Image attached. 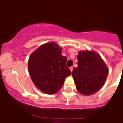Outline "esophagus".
I'll list each match as a JSON object with an SVG mask.
<instances>
[{
    "instance_id": "34e87169",
    "label": "esophagus",
    "mask_w": 123,
    "mask_h": 123,
    "mask_svg": "<svg viewBox=\"0 0 123 123\" xmlns=\"http://www.w3.org/2000/svg\"><path fill=\"white\" fill-rule=\"evenodd\" d=\"M73 68H73V66H71V68H70V70H71V72H73Z\"/></svg>"
}]
</instances>
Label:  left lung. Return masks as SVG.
I'll return each instance as SVG.
<instances>
[{
  "mask_svg": "<svg viewBox=\"0 0 123 123\" xmlns=\"http://www.w3.org/2000/svg\"><path fill=\"white\" fill-rule=\"evenodd\" d=\"M77 67L72 73L79 92L89 96L98 91L105 84L108 69L101 56L93 51H80Z\"/></svg>",
  "mask_w": 123,
  "mask_h": 123,
  "instance_id": "1",
  "label": "left lung"
}]
</instances>
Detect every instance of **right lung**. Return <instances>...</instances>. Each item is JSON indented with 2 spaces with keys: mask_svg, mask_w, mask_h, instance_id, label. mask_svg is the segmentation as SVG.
Here are the masks:
<instances>
[{
  "mask_svg": "<svg viewBox=\"0 0 123 123\" xmlns=\"http://www.w3.org/2000/svg\"><path fill=\"white\" fill-rule=\"evenodd\" d=\"M54 42L43 44L32 54L28 62L29 74L41 91L53 94L61 89L65 79L71 74L66 66V57Z\"/></svg>",
  "mask_w": 123,
  "mask_h": 123,
  "instance_id": "1",
  "label": "right lung"
}]
</instances>
